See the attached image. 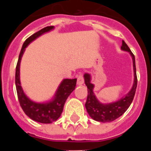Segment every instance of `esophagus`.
<instances>
[{"label": "esophagus", "instance_id": "1", "mask_svg": "<svg viewBox=\"0 0 151 151\" xmlns=\"http://www.w3.org/2000/svg\"><path fill=\"white\" fill-rule=\"evenodd\" d=\"M84 83V77L82 74H79L77 76V84L78 85H81Z\"/></svg>", "mask_w": 151, "mask_h": 151}]
</instances>
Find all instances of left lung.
I'll return each instance as SVG.
<instances>
[{"instance_id": "obj_1", "label": "left lung", "mask_w": 151, "mask_h": 151, "mask_svg": "<svg viewBox=\"0 0 151 151\" xmlns=\"http://www.w3.org/2000/svg\"><path fill=\"white\" fill-rule=\"evenodd\" d=\"M121 48L123 50H126L130 53L132 57L133 66H134V85L131 89L130 91L124 97L116 102L108 104H103L97 101L95 95L93 92L94 85L91 83V76L88 73H85V85L88 88V97L87 101L85 103V108L87 110L88 113L93 119L101 122H110L114 121L123 114L129 106L131 105L134 99V94H135L136 88H137V83H138V78L136 75V67H135V59L134 55L131 51L126 43L122 40V44Z\"/></svg>"}]
</instances>
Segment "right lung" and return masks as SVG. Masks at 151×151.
<instances>
[{"label": "right lung", "mask_w": 151, "mask_h": 151, "mask_svg": "<svg viewBox=\"0 0 151 151\" xmlns=\"http://www.w3.org/2000/svg\"><path fill=\"white\" fill-rule=\"evenodd\" d=\"M52 29H54V26H47L35 34L32 35L25 41L19 53L18 62L16 67L15 82L19 104L24 113H26L29 118L41 123H51L52 122L56 121L60 116L66 99L69 94L74 91L75 88L76 86V78L64 79L57 89L54 99L50 102L46 103V104H37V103L32 102L25 95L22 91L20 82H19V64H20L21 57L23 54L25 48L31 41H32L43 33L51 30Z\"/></svg>", "instance_id": "right-lung-1"}]
</instances>
